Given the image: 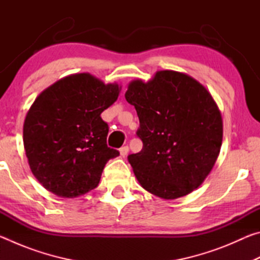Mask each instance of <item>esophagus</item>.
Wrapping results in <instances>:
<instances>
[{
	"mask_svg": "<svg viewBox=\"0 0 260 260\" xmlns=\"http://www.w3.org/2000/svg\"><path fill=\"white\" fill-rule=\"evenodd\" d=\"M119 151H120V155H121L122 157H125V156H127V153H128L129 148H128V146H124V147L120 148Z\"/></svg>",
	"mask_w": 260,
	"mask_h": 260,
	"instance_id": "1",
	"label": "esophagus"
}]
</instances>
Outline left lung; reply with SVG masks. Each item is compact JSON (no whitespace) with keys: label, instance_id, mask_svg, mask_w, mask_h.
Returning a JSON list of instances; mask_svg holds the SVG:
<instances>
[{"label":"left lung","instance_id":"1","mask_svg":"<svg viewBox=\"0 0 260 260\" xmlns=\"http://www.w3.org/2000/svg\"><path fill=\"white\" fill-rule=\"evenodd\" d=\"M125 98L140 120L143 148L127 158L141 186L164 200L188 195L208 177L221 147L212 96L195 79L167 70L147 83L131 82Z\"/></svg>","mask_w":260,"mask_h":260}]
</instances>
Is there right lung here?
I'll use <instances>...</instances> for the list:
<instances>
[{"mask_svg": "<svg viewBox=\"0 0 260 260\" xmlns=\"http://www.w3.org/2000/svg\"><path fill=\"white\" fill-rule=\"evenodd\" d=\"M120 88L89 73L63 78L38 96L24 122V147L34 177L59 197L81 196L99 186L119 151L107 144L102 118Z\"/></svg>", "mask_w": 260, "mask_h": 260, "instance_id": "add662e5", "label": "right lung"}]
</instances>
